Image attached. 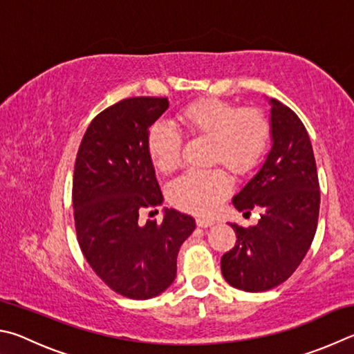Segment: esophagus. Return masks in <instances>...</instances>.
<instances>
[{
  "label": "esophagus",
  "instance_id": "1",
  "mask_svg": "<svg viewBox=\"0 0 354 354\" xmlns=\"http://www.w3.org/2000/svg\"><path fill=\"white\" fill-rule=\"evenodd\" d=\"M196 224L199 225V227H212L213 224H214V219H212V218H203V216H197V219H196Z\"/></svg>",
  "mask_w": 354,
  "mask_h": 354
}]
</instances>
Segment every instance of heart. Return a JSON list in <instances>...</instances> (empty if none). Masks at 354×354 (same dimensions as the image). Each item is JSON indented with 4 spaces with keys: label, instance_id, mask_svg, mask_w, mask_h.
I'll return each mask as SVG.
<instances>
[{
    "label": "heart",
    "instance_id": "b5f03b06",
    "mask_svg": "<svg viewBox=\"0 0 354 354\" xmlns=\"http://www.w3.org/2000/svg\"><path fill=\"white\" fill-rule=\"evenodd\" d=\"M176 118L189 138L208 140V166H222L238 178L255 171L268 152L272 127L259 109H241L233 102L205 97L185 105ZM182 149L183 138L174 127L155 124L149 130L147 152L160 172L178 169ZM224 169L185 174L167 188L171 203L197 214L213 212L232 188V178Z\"/></svg>",
    "mask_w": 354,
    "mask_h": 354
}]
</instances>
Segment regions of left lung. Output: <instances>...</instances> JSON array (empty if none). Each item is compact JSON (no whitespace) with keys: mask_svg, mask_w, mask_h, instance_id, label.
I'll return each mask as SVG.
<instances>
[{"mask_svg":"<svg viewBox=\"0 0 354 354\" xmlns=\"http://www.w3.org/2000/svg\"><path fill=\"white\" fill-rule=\"evenodd\" d=\"M274 146L259 172L233 197L244 216L259 212L258 224H232L236 243L221 259L233 288L263 292L288 280L313 244L319 222L320 187L311 140L294 110L272 99Z\"/></svg>","mask_w":354,"mask_h":354,"instance_id":"8db88e82","label":"left lung"}]
</instances>
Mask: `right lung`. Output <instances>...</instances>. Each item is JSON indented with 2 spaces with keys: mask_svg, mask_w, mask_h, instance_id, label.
<instances>
[{
  "mask_svg": "<svg viewBox=\"0 0 354 354\" xmlns=\"http://www.w3.org/2000/svg\"><path fill=\"white\" fill-rule=\"evenodd\" d=\"M169 107L166 97H127L95 116L74 163L77 243L96 275L127 299H151L177 274L180 245L196 228L188 214L138 221L163 201L147 152L149 127Z\"/></svg>",
  "mask_w": 354,
  "mask_h": 354,
  "instance_id": "right-lung-1",
  "label": "right lung"
}]
</instances>
